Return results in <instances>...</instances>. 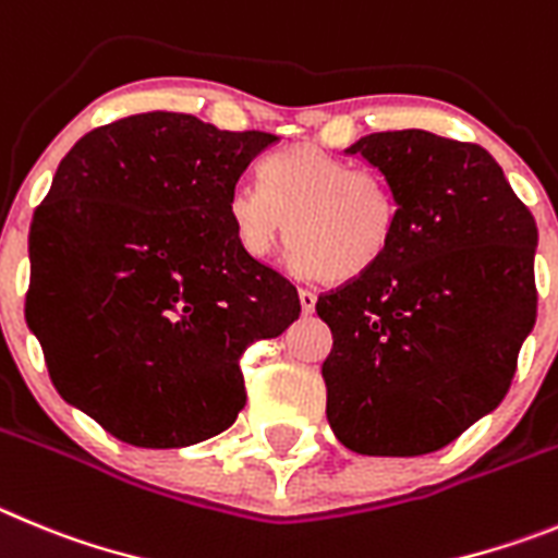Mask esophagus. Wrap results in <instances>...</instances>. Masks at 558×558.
I'll return each instance as SVG.
<instances>
[{
	"mask_svg": "<svg viewBox=\"0 0 558 558\" xmlns=\"http://www.w3.org/2000/svg\"><path fill=\"white\" fill-rule=\"evenodd\" d=\"M300 308H303V314H314V305H316V294L311 289H300Z\"/></svg>",
	"mask_w": 558,
	"mask_h": 558,
	"instance_id": "esophagus-1",
	"label": "esophagus"
}]
</instances>
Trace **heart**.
<instances>
[{
    "label": "heart",
    "mask_w": 558,
    "mask_h": 558,
    "mask_svg": "<svg viewBox=\"0 0 558 558\" xmlns=\"http://www.w3.org/2000/svg\"><path fill=\"white\" fill-rule=\"evenodd\" d=\"M258 178L260 189L239 183L228 197L230 230L244 255L269 258L289 222L298 272L341 283L384 264L398 228V203L384 178L314 144L278 149Z\"/></svg>",
    "instance_id": "b5f03b06"
}]
</instances>
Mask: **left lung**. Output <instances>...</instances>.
Masks as SVG:
<instances>
[{
  "label": "left lung",
  "mask_w": 558,
  "mask_h": 558,
  "mask_svg": "<svg viewBox=\"0 0 558 558\" xmlns=\"http://www.w3.org/2000/svg\"><path fill=\"white\" fill-rule=\"evenodd\" d=\"M398 203L380 267L316 300L328 423L364 456L445 448L509 391L536 319V222L484 147L425 130L348 149Z\"/></svg>",
  "instance_id": "8db88e82"
}]
</instances>
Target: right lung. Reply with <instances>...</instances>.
Instances as JSON below:
<instances>
[{
    "instance_id": "right-lung-1",
    "label": "right lung",
    "mask_w": 558,
    "mask_h": 558,
    "mask_svg": "<svg viewBox=\"0 0 558 558\" xmlns=\"http://www.w3.org/2000/svg\"><path fill=\"white\" fill-rule=\"evenodd\" d=\"M278 135L147 110L85 133L29 225L24 316L60 398L135 448L230 428L239 359L300 316L298 289L239 250L228 197Z\"/></svg>"
}]
</instances>
